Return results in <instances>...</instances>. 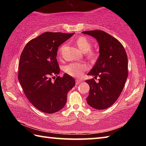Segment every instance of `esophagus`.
Returning <instances> with one entry per match:
<instances>
[{
  "label": "esophagus",
  "mask_w": 146,
  "mask_h": 146,
  "mask_svg": "<svg viewBox=\"0 0 146 146\" xmlns=\"http://www.w3.org/2000/svg\"><path fill=\"white\" fill-rule=\"evenodd\" d=\"M82 82V80H79V79H76V83L77 85L80 84V83H81Z\"/></svg>",
  "instance_id": "34e87169"
}]
</instances>
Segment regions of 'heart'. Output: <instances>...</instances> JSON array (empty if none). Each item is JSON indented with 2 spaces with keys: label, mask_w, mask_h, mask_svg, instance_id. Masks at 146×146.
I'll return each mask as SVG.
<instances>
[{
  "label": "heart",
  "mask_w": 146,
  "mask_h": 146,
  "mask_svg": "<svg viewBox=\"0 0 146 146\" xmlns=\"http://www.w3.org/2000/svg\"><path fill=\"white\" fill-rule=\"evenodd\" d=\"M76 44L78 48L86 54V56L89 60H94L97 56V52L92 49V44L90 40L85 36H80L76 40ZM64 45L61 46L58 50V54L61 56L64 48ZM87 66L84 63H71L67 64L64 67V70L68 75L73 77L81 76L83 73L87 70Z\"/></svg>",
  "instance_id": "obj_1"
}]
</instances>
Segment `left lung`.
<instances>
[{
  "instance_id": "1",
  "label": "left lung",
  "mask_w": 146,
  "mask_h": 146,
  "mask_svg": "<svg viewBox=\"0 0 146 146\" xmlns=\"http://www.w3.org/2000/svg\"><path fill=\"white\" fill-rule=\"evenodd\" d=\"M82 33L97 40L100 55L88 75L99 77L86 80L90 86L86 98L88 104L95 109L103 110L111 106L119 97L128 76L127 56L123 45L109 34L100 30Z\"/></svg>"
}]
</instances>
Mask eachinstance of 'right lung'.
<instances>
[{
    "label": "right lung",
    "mask_w": 146,
    "mask_h": 146,
    "mask_svg": "<svg viewBox=\"0 0 146 146\" xmlns=\"http://www.w3.org/2000/svg\"><path fill=\"white\" fill-rule=\"evenodd\" d=\"M74 35L46 32L27 43L21 54L18 79L27 98L37 109L53 113L67 102L68 92L75 85L72 76H58V47ZM57 76L54 81L51 78Z\"/></svg>",
    "instance_id": "right-lung-1"
}]
</instances>
